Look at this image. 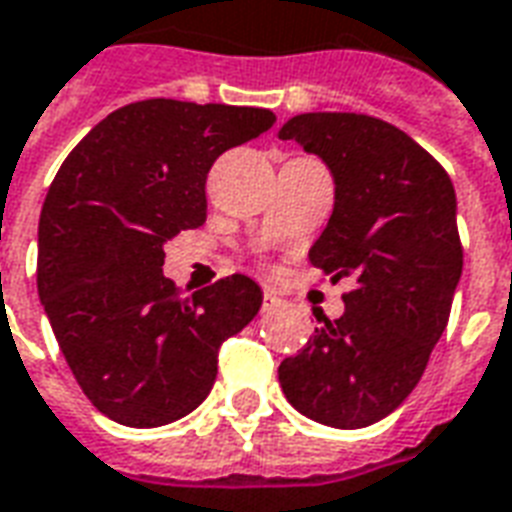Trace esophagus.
Segmentation results:
<instances>
[{
  "label": "esophagus",
  "mask_w": 512,
  "mask_h": 512,
  "mask_svg": "<svg viewBox=\"0 0 512 512\" xmlns=\"http://www.w3.org/2000/svg\"><path fill=\"white\" fill-rule=\"evenodd\" d=\"M279 304H282V299H279L274 290H266V293H263V310H277Z\"/></svg>",
  "instance_id": "34e87169"
}]
</instances>
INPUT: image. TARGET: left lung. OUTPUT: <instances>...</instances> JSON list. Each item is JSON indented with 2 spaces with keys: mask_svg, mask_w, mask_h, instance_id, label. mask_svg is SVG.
I'll return each instance as SVG.
<instances>
[{
  "mask_svg": "<svg viewBox=\"0 0 512 512\" xmlns=\"http://www.w3.org/2000/svg\"><path fill=\"white\" fill-rule=\"evenodd\" d=\"M279 139L329 167L334 208L312 266L354 279L345 312L282 359L288 403L329 428H367L419 384L447 329L463 249L450 175L428 150L378 117L307 112Z\"/></svg>",
  "mask_w": 512,
  "mask_h": 512,
  "instance_id": "1",
  "label": "left lung"
}]
</instances>
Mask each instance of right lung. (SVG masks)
<instances>
[{"instance_id": "add662e5", "label": "right lung", "mask_w": 512, "mask_h": 512, "mask_svg": "<svg viewBox=\"0 0 512 512\" xmlns=\"http://www.w3.org/2000/svg\"><path fill=\"white\" fill-rule=\"evenodd\" d=\"M257 106L150 98L73 147L38 224V296L82 392L128 428L186 417L211 392L219 345L244 329L263 290L244 274L183 290L164 244L205 222V178L224 150L274 126Z\"/></svg>"}]
</instances>
